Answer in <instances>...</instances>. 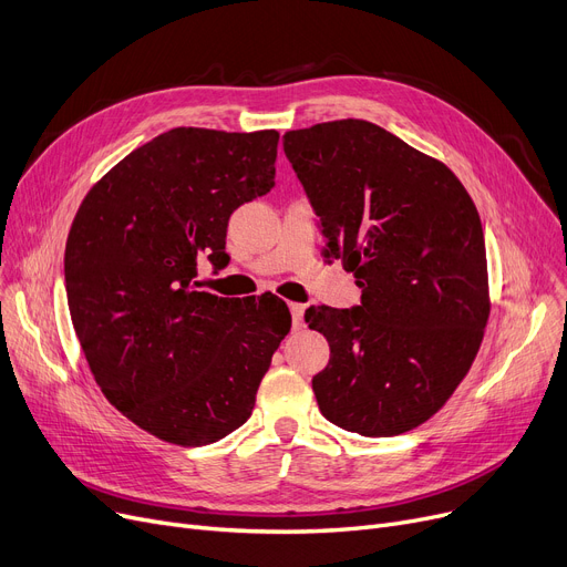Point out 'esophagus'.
<instances>
[{
	"instance_id": "obj_1",
	"label": "esophagus",
	"mask_w": 567,
	"mask_h": 567,
	"mask_svg": "<svg viewBox=\"0 0 567 567\" xmlns=\"http://www.w3.org/2000/svg\"><path fill=\"white\" fill-rule=\"evenodd\" d=\"M289 310H291L293 329H301V326H303V312H306V306H303V303H289Z\"/></svg>"
}]
</instances>
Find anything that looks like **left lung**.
<instances>
[{"mask_svg":"<svg viewBox=\"0 0 567 567\" xmlns=\"http://www.w3.org/2000/svg\"><path fill=\"white\" fill-rule=\"evenodd\" d=\"M285 154L361 306H310L331 359L312 377L319 411L363 436L423 425L453 398L489 319L481 216L453 169L365 118L285 133Z\"/></svg>","mask_w":567,"mask_h":567,"instance_id":"1","label":"left lung"}]
</instances>
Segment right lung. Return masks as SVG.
<instances>
[{
    "label": "right lung",
    "mask_w": 567,
    "mask_h": 567,
    "mask_svg": "<svg viewBox=\"0 0 567 567\" xmlns=\"http://www.w3.org/2000/svg\"><path fill=\"white\" fill-rule=\"evenodd\" d=\"M278 131L172 128L89 188L66 241V293L107 402L161 441L214 443L252 413L291 315L276 293L199 291L227 264L234 208L274 188Z\"/></svg>",
    "instance_id": "add662e5"
}]
</instances>
